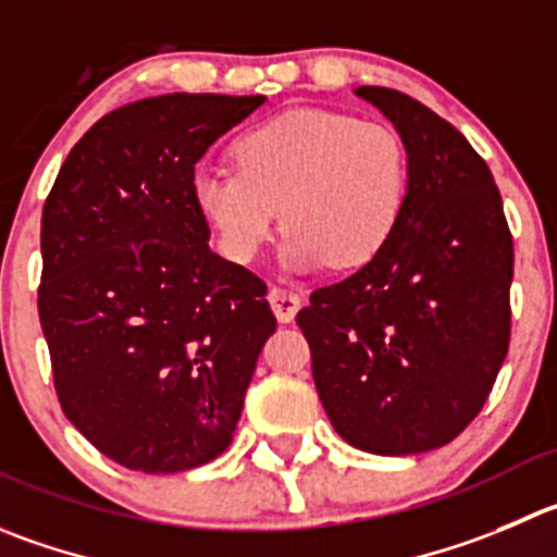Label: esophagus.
Instances as JSON below:
<instances>
[{
    "instance_id": "esophagus-1",
    "label": "esophagus",
    "mask_w": 557,
    "mask_h": 557,
    "mask_svg": "<svg viewBox=\"0 0 557 557\" xmlns=\"http://www.w3.org/2000/svg\"><path fill=\"white\" fill-rule=\"evenodd\" d=\"M270 306H273L275 317L278 322H293L295 314L300 309V295L293 293V289H284V287H273L270 289Z\"/></svg>"
}]
</instances>
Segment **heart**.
I'll list each match as a JSON object with an SVG mask.
<instances>
[{
	"label": "heart",
	"instance_id": "heart-1",
	"mask_svg": "<svg viewBox=\"0 0 557 557\" xmlns=\"http://www.w3.org/2000/svg\"><path fill=\"white\" fill-rule=\"evenodd\" d=\"M410 194V150L396 128L298 109L248 128L235 166H202L194 199L232 262H251L282 210L287 257L344 270L388 243Z\"/></svg>",
	"mask_w": 557,
	"mask_h": 557
}]
</instances>
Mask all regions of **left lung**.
I'll return each instance as SVG.
<instances>
[{
    "instance_id": "1",
    "label": "left lung",
    "mask_w": 557,
    "mask_h": 557,
    "mask_svg": "<svg viewBox=\"0 0 557 557\" xmlns=\"http://www.w3.org/2000/svg\"><path fill=\"white\" fill-rule=\"evenodd\" d=\"M355 92L410 150L394 235L363 268L311 293L298 325L333 429L383 457L441 448L481 412L511 338L513 240L470 141L410 95Z\"/></svg>"
}]
</instances>
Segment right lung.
<instances>
[{"label": "right lung", "mask_w": 557, "mask_h": 557, "mask_svg": "<svg viewBox=\"0 0 557 557\" xmlns=\"http://www.w3.org/2000/svg\"><path fill=\"white\" fill-rule=\"evenodd\" d=\"M262 95L174 92L100 116L46 196L37 314L62 412L116 465L199 468L232 443L275 317L208 246L194 166Z\"/></svg>", "instance_id": "right-lung-1"}]
</instances>
